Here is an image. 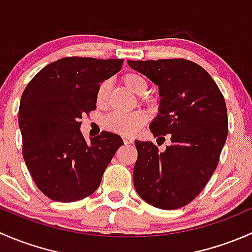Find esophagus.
<instances>
[{
    "label": "esophagus",
    "instance_id": "esophagus-1",
    "mask_svg": "<svg viewBox=\"0 0 252 252\" xmlns=\"http://www.w3.org/2000/svg\"><path fill=\"white\" fill-rule=\"evenodd\" d=\"M123 141H124V144H126V145H129V144H131V142H133V139L128 138V136H124Z\"/></svg>",
    "mask_w": 252,
    "mask_h": 252
}]
</instances>
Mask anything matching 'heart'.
<instances>
[{
  "mask_svg": "<svg viewBox=\"0 0 252 252\" xmlns=\"http://www.w3.org/2000/svg\"><path fill=\"white\" fill-rule=\"evenodd\" d=\"M122 84L128 90L138 96H142L147 91V81L142 75L134 72H128L121 78ZM110 94V83L102 81L96 91V102L98 106H105ZM147 122V114L144 111H134L131 113H119L113 112L105 117L102 122L103 128L112 133L122 134L126 136H131L138 133Z\"/></svg>",
  "mask_w": 252,
  "mask_h": 252,
  "instance_id": "heart-1",
  "label": "heart"
}]
</instances>
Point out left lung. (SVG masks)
Segmentation results:
<instances>
[{"instance_id": "obj_1", "label": "left lung", "mask_w": 252, "mask_h": 252, "mask_svg": "<svg viewBox=\"0 0 252 252\" xmlns=\"http://www.w3.org/2000/svg\"><path fill=\"white\" fill-rule=\"evenodd\" d=\"M128 64L158 86V114L150 130L158 140L171 138L162 152L151 141L135 140L134 187L155 207H183L217 168L228 134L224 97L211 75L191 61L128 60Z\"/></svg>"}]
</instances>
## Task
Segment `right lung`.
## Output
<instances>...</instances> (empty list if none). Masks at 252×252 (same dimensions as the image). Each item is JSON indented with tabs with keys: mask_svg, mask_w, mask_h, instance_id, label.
<instances>
[{
	"mask_svg": "<svg viewBox=\"0 0 252 252\" xmlns=\"http://www.w3.org/2000/svg\"><path fill=\"white\" fill-rule=\"evenodd\" d=\"M123 60L65 57L50 63L30 80L19 105L23 157L40 191L48 199L73 202L100 187L103 172L124 145L102 131L86 142L84 114L96 110V91L121 70Z\"/></svg>",
	"mask_w": 252,
	"mask_h": 252,
	"instance_id": "obj_1",
	"label": "right lung"
}]
</instances>
